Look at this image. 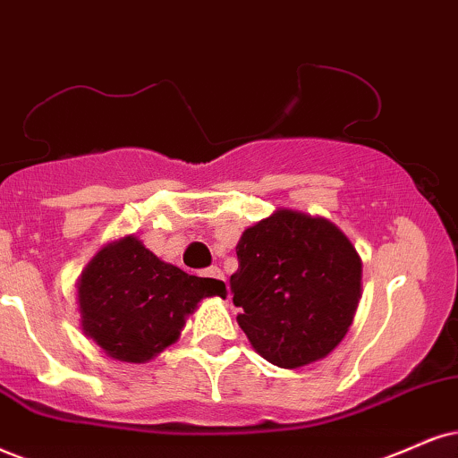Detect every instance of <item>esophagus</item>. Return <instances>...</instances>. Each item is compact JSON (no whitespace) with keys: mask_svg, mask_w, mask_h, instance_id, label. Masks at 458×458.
<instances>
[{"mask_svg":"<svg viewBox=\"0 0 458 458\" xmlns=\"http://www.w3.org/2000/svg\"><path fill=\"white\" fill-rule=\"evenodd\" d=\"M203 276H208V278H214V280H220V282H225V284H227V280H225L223 269H220V267H210V269H206V274H203Z\"/></svg>","mask_w":458,"mask_h":458,"instance_id":"34e87169","label":"esophagus"}]
</instances>
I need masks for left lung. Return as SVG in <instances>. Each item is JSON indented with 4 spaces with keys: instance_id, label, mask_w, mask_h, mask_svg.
I'll list each match as a JSON object with an SVG mask.
<instances>
[{
    "instance_id": "8db88e82",
    "label": "left lung",
    "mask_w": 458,
    "mask_h": 458,
    "mask_svg": "<svg viewBox=\"0 0 458 458\" xmlns=\"http://www.w3.org/2000/svg\"><path fill=\"white\" fill-rule=\"evenodd\" d=\"M235 252L238 325L265 360L297 369L344 340L359 306L363 263L331 220L276 210L242 233Z\"/></svg>"
}]
</instances>
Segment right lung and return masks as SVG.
<instances>
[{"label":"right lung","instance_id":"right-lung-1","mask_svg":"<svg viewBox=\"0 0 458 458\" xmlns=\"http://www.w3.org/2000/svg\"><path fill=\"white\" fill-rule=\"evenodd\" d=\"M214 295L227 297L225 282L161 261L135 235L106 244L78 280L84 335L125 363L155 359L178 340L197 303Z\"/></svg>","mask_w":458,"mask_h":458}]
</instances>
